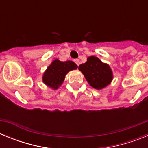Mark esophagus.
I'll return each mask as SVG.
<instances>
[{
	"label": "esophagus",
	"mask_w": 148,
	"mask_h": 148,
	"mask_svg": "<svg viewBox=\"0 0 148 148\" xmlns=\"http://www.w3.org/2000/svg\"><path fill=\"white\" fill-rule=\"evenodd\" d=\"M74 62H75L77 65H78V62H79V61H78V58H76V59H74Z\"/></svg>",
	"instance_id": "34e87169"
}]
</instances>
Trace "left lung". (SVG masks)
I'll return each instance as SVG.
<instances>
[{
    "label": "left lung",
    "mask_w": 148,
    "mask_h": 148,
    "mask_svg": "<svg viewBox=\"0 0 148 148\" xmlns=\"http://www.w3.org/2000/svg\"><path fill=\"white\" fill-rule=\"evenodd\" d=\"M78 69L90 86L97 90L108 86L113 79V73L109 65L95 56L88 57L87 62L79 65Z\"/></svg>",
    "instance_id": "1"
}]
</instances>
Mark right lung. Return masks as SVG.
I'll return each mask as SVG.
<instances>
[{
    "label": "right lung",
    "instance_id": "add662e5",
    "mask_svg": "<svg viewBox=\"0 0 148 148\" xmlns=\"http://www.w3.org/2000/svg\"><path fill=\"white\" fill-rule=\"evenodd\" d=\"M77 68L78 66L73 61H67L62 62L56 59L48 66L47 70L44 73L43 82L51 88L56 90L61 85L66 73Z\"/></svg>",
    "mask_w": 148,
    "mask_h": 148
}]
</instances>
